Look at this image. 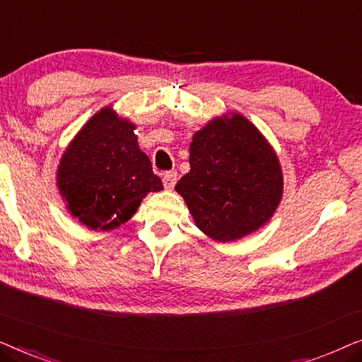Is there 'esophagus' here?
Returning <instances> with one entry per match:
<instances>
[{
  "instance_id": "esophagus-1",
  "label": "esophagus",
  "mask_w": 362,
  "mask_h": 362,
  "mask_svg": "<svg viewBox=\"0 0 362 362\" xmlns=\"http://www.w3.org/2000/svg\"><path fill=\"white\" fill-rule=\"evenodd\" d=\"M177 181V173L176 171H168L165 173V176H163V185H165L166 189H173Z\"/></svg>"
}]
</instances>
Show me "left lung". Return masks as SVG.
Returning a JSON list of instances; mask_svg holds the SVG:
<instances>
[{"label":"left lung","instance_id":"1","mask_svg":"<svg viewBox=\"0 0 362 362\" xmlns=\"http://www.w3.org/2000/svg\"><path fill=\"white\" fill-rule=\"evenodd\" d=\"M189 165L176 191L211 239L230 242L249 235L279 207L284 192L279 158L240 113L217 117L194 133Z\"/></svg>","mask_w":362,"mask_h":362}]
</instances>
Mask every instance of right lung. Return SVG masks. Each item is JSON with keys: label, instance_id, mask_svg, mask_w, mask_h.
Here are the masks:
<instances>
[{"label": "right lung", "instance_id": "right-lung-1", "mask_svg": "<svg viewBox=\"0 0 362 362\" xmlns=\"http://www.w3.org/2000/svg\"><path fill=\"white\" fill-rule=\"evenodd\" d=\"M133 130L132 122L105 107L64 151L57 187L69 212L88 229H115L135 214L148 192L163 189Z\"/></svg>", "mask_w": 362, "mask_h": 362}]
</instances>
